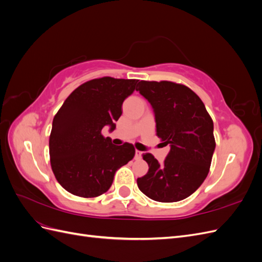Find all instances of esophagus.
Masks as SVG:
<instances>
[{
    "label": "esophagus",
    "instance_id": "obj_1",
    "mask_svg": "<svg viewBox=\"0 0 262 262\" xmlns=\"http://www.w3.org/2000/svg\"><path fill=\"white\" fill-rule=\"evenodd\" d=\"M142 157V152L141 150H136V160H140V158Z\"/></svg>",
    "mask_w": 262,
    "mask_h": 262
}]
</instances>
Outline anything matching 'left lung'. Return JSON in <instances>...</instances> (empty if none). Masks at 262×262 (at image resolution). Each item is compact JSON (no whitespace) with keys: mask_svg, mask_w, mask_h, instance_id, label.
<instances>
[{"mask_svg":"<svg viewBox=\"0 0 262 262\" xmlns=\"http://www.w3.org/2000/svg\"><path fill=\"white\" fill-rule=\"evenodd\" d=\"M138 86L154 109L157 137L170 145L163 164L150 153L143 154L148 171L138 178V187L158 202L184 200L209 173L215 148L212 118L200 97L184 84L141 81Z\"/></svg>","mask_w":262,"mask_h":262,"instance_id":"obj_1","label":"left lung"}]
</instances>
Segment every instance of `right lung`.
Masks as SVG:
<instances>
[{
  "label": "right lung",
  "instance_id": "obj_1",
  "mask_svg": "<svg viewBox=\"0 0 262 262\" xmlns=\"http://www.w3.org/2000/svg\"><path fill=\"white\" fill-rule=\"evenodd\" d=\"M139 80L104 76L87 81L69 95L55 114L49 138L52 171L67 191L95 198L108 191L115 172L128 164L136 148L125 142L114 145L101 130H115L123 100Z\"/></svg>",
  "mask_w": 262,
  "mask_h": 262
}]
</instances>
